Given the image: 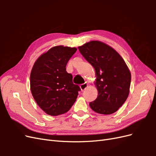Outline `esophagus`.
Segmentation results:
<instances>
[{
  "mask_svg": "<svg viewBox=\"0 0 156 156\" xmlns=\"http://www.w3.org/2000/svg\"><path fill=\"white\" fill-rule=\"evenodd\" d=\"M88 87V83L87 82H85L83 84H81V85H80V88H81V90H85Z\"/></svg>",
  "mask_w": 156,
  "mask_h": 156,
  "instance_id": "esophagus-1",
  "label": "esophagus"
}]
</instances>
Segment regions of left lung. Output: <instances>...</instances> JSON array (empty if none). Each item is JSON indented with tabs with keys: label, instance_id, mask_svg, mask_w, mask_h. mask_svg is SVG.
I'll return each mask as SVG.
<instances>
[{
	"label": "left lung",
	"instance_id": "obj_1",
	"mask_svg": "<svg viewBox=\"0 0 156 156\" xmlns=\"http://www.w3.org/2000/svg\"><path fill=\"white\" fill-rule=\"evenodd\" d=\"M78 49L96 72L94 84L98 94L90 107L99 114H112L129 96L131 75L128 67L117 51L100 41H90Z\"/></svg>",
	"mask_w": 156,
	"mask_h": 156
}]
</instances>
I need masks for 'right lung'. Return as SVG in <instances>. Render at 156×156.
Returning <instances> with one entry per match:
<instances>
[{"mask_svg": "<svg viewBox=\"0 0 156 156\" xmlns=\"http://www.w3.org/2000/svg\"><path fill=\"white\" fill-rule=\"evenodd\" d=\"M75 48L58 45L41 55L34 64L30 77L32 95L46 114L58 116L67 112L78 96L80 87L73 83L66 64Z\"/></svg>", "mask_w": 156, "mask_h": 156, "instance_id": "add662e5", "label": "right lung"}]
</instances>
